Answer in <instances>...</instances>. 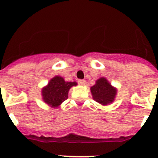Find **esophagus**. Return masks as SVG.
Here are the masks:
<instances>
[{
    "instance_id": "34e87169",
    "label": "esophagus",
    "mask_w": 158,
    "mask_h": 158,
    "mask_svg": "<svg viewBox=\"0 0 158 158\" xmlns=\"http://www.w3.org/2000/svg\"><path fill=\"white\" fill-rule=\"evenodd\" d=\"M78 84H79L80 85H85V80H79V81H78Z\"/></svg>"
}]
</instances>
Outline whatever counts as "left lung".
I'll list each match as a JSON object with an SVG mask.
<instances>
[{"label":"left lung","mask_w":158,"mask_h":158,"mask_svg":"<svg viewBox=\"0 0 158 158\" xmlns=\"http://www.w3.org/2000/svg\"><path fill=\"white\" fill-rule=\"evenodd\" d=\"M93 99L101 105L111 104L115 100L117 89L112 86L105 77H100L90 88Z\"/></svg>","instance_id":"left-lung-1"}]
</instances>
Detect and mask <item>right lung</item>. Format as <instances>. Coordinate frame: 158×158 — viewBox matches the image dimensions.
Returning <instances> with one entry per match:
<instances>
[{
	"label": "right lung",
	"instance_id": "add662e5",
	"mask_svg": "<svg viewBox=\"0 0 158 158\" xmlns=\"http://www.w3.org/2000/svg\"><path fill=\"white\" fill-rule=\"evenodd\" d=\"M76 85V81H65L62 77H54L42 89V100L50 107L56 108L68 98L69 89Z\"/></svg>",
	"mask_w": 158,
	"mask_h": 158
}]
</instances>
